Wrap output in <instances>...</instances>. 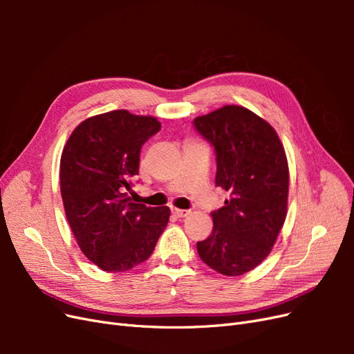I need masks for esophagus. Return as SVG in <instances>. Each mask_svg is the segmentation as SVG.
Listing matches in <instances>:
<instances>
[{"label":"esophagus","instance_id":"34e87169","mask_svg":"<svg viewBox=\"0 0 354 354\" xmlns=\"http://www.w3.org/2000/svg\"><path fill=\"white\" fill-rule=\"evenodd\" d=\"M173 214L177 217V218H183V217H187L190 211L187 209H178V208H173Z\"/></svg>","mask_w":354,"mask_h":354}]
</instances>
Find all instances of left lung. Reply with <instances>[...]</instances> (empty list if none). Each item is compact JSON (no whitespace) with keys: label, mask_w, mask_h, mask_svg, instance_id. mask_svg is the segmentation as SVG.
<instances>
[{"label":"left lung","mask_w":354,"mask_h":354,"mask_svg":"<svg viewBox=\"0 0 354 354\" xmlns=\"http://www.w3.org/2000/svg\"><path fill=\"white\" fill-rule=\"evenodd\" d=\"M214 146L216 185L229 192L212 211V232L196 243L201 260L224 276L255 269L270 254L288 208V159L274 128L250 109L227 104L194 120Z\"/></svg>","instance_id":"left-lung-1"}]
</instances>
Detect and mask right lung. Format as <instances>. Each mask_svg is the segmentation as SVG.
I'll use <instances>...</instances> for the list:
<instances>
[{
    "instance_id": "obj_1",
    "label": "right lung",
    "mask_w": 354,
    "mask_h": 354,
    "mask_svg": "<svg viewBox=\"0 0 354 354\" xmlns=\"http://www.w3.org/2000/svg\"><path fill=\"white\" fill-rule=\"evenodd\" d=\"M160 130L153 116L125 109L82 121L63 147L60 192L81 251L109 273L146 261L169 220L168 207L131 202L142 146Z\"/></svg>"
}]
</instances>
